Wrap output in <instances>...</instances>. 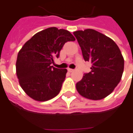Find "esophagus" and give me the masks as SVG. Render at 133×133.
Instances as JSON below:
<instances>
[{
	"label": "esophagus",
	"instance_id": "esophagus-1",
	"mask_svg": "<svg viewBox=\"0 0 133 133\" xmlns=\"http://www.w3.org/2000/svg\"><path fill=\"white\" fill-rule=\"evenodd\" d=\"M73 71H74V69H68V71L70 72V73H71V72H73Z\"/></svg>",
	"mask_w": 133,
	"mask_h": 133
}]
</instances>
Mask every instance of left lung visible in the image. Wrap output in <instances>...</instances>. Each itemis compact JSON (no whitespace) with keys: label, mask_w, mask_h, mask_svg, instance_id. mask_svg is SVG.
<instances>
[{"label":"left lung","mask_w":133,"mask_h":133,"mask_svg":"<svg viewBox=\"0 0 133 133\" xmlns=\"http://www.w3.org/2000/svg\"><path fill=\"white\" fill-rule=\"evenodd\" d=\"M73 34L85 61L91 62V72L76 84L77 92L86 98L99 100L112 93L122 79L124 60L116 43L101 33L87 29Z\"/></svg>","instance_id":"obj_1"}]
</instances>
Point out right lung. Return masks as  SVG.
Returning a JSON list of instances; mask_svg holds the SVG:
<instances>
[{
    "mask_svg": "<svg viewBox=\"0 0 133 133\" xmlns=\"http://www.w3.org/2000/svg\"><path fill=\"white\" fill-rule=\"evenodd\" d=\"M74 40L69 31L49 27L26 42L18 52L16 68L19 83L26 95L40 102L58 95L67 70L51 64L54 58H59L65 42Z\"/></svg>",
    "mask_w": 133,
    "mask_h": 133,
    "instance_id": "1",
    "label": "right lung"
}]
</instances>
